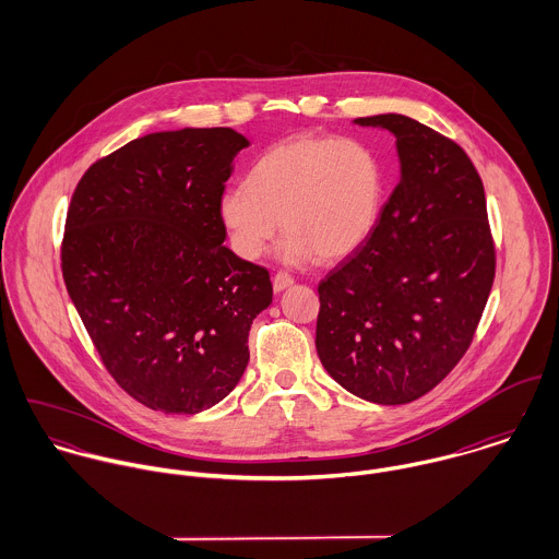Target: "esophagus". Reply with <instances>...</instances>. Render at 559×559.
<instances>
[{
	"label": "esophagus",
	"instance_id": "1",
	"mask_svg": "<svg viewBox=\"0 0 559 559\" xmlns=\"http://www.w3.org/2000/svg\"><path fill=\"white\" fill-rule=\"evenodd\" d=\"M295 284V277L290 275V273H286V271H277L275 275H273V290L275 293H282L284 288H288V286H293Z\"/></svg>",
	"mask_w": 559,
	"mask_h": 559
}]
</instances>
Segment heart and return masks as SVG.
Here are the masks:
<instances>
[{"instance_id": "heart-1", "label": "heart", "mask_w": 559, "mask_h": 559, "mask_svg": "<svg viewBox=\"0 0 559 559\" xmlns=\"http://www.w3.org/2000/svg\"><path fill=\"white\" fill-rule=\"evenodd\" d=\"M385 204V167L372 146L301 133L269 146L247 185L219 198V219L242 260H258L280 230L290 264L342 260L372 237Z\"/></svg>"}]
</instances>
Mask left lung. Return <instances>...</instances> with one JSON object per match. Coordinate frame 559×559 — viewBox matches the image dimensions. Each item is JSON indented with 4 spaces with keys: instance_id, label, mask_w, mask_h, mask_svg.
Listing matches in <instances>:
<instances>
[{
    "instance_id": "8db88e82",
    "label": "left lung",
    "mask_w": 559,
    "mask_h": 559,
    "mask_svg": "<svg viewBox=\"0 0 559 559\" xmlns=\"http://www.w3.org/2000/svg\"><path fill=\"white\" fill-rule=\"evenodd\" d=\"M400 180L381 219L319 284L317 350L350 394L404 404L437 388L474 342L495 280V240L476 165L450 138L400 116Z\"/></svg>"
}]
</instances>
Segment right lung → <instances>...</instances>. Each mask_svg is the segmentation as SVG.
<instances>
[{"label":"right lung","instance_id":"right-lung-1","mask_svg":"<svg viewBox=\"0 0 559 559\" xmlns=\"http://www.w3.org/2000/svg\"><path fill=\"white\" fill-rule=\"evenodd\" d=\"M249 142L182 129L92 163L67 213L62 275L111 379L160 413L226 399L249 361V329L271 304L264 266L230 251L219 198Z\"/></svg>","mask_w":559,"mask_h":559}]
</instances>
